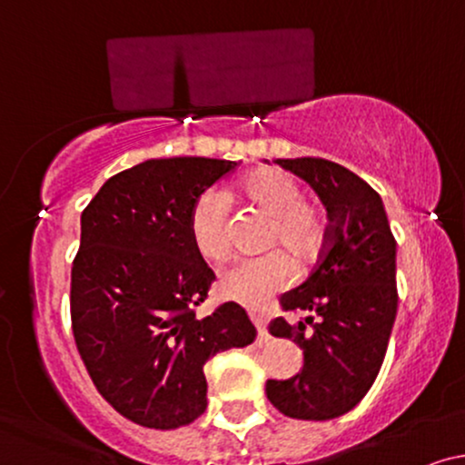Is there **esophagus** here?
I'll use <instances>...</instances> for the list:
<instances>
[{
	"instance_id": "1",
	"label": "esophagus",
	"mask_w": 465,
	"mask_h": 465,
	"mask_svg": "<svg viewBox=\"0 0 465 465\" xmlns=\"http://www.w3.org/2000/svg\"><path fill=\"white\" fill-rule=\"evenodd\" d=\"M253 325H255V330H258V341H255V343L262 348V345L269 343V330H266L264 319H260V317H253Z\"/></svg>"
}]
</instances>
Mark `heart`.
I'll return each instance as SVG.
<instances>
[{
	"label": "heart",
	"mask_w": 465,
	"mask_h": 465,
	"mask_svg": "<svg viewBox=\"0 0 465 465\" xmlns=\"http://www.w3.org/2000/svg\"><path fill=\"white\" fill-rule=\"evenodd\" d=\"M240 196L269 216L266 247H280L260 258L240 260L218 280V295L244 308H262L295 280L297 266L317 258L328 240V218L317 203L302 196V185L280 170H258L240 183ZM190 240L201 258L221 262L232 247L229 201L221 190H207L190 212ZM285 251L282 252L281 249Z\"/></svg>",
	"instance_id": "heart-1"
}]
</instances>
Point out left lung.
Wrapping results in <instances>:
<instances>
[{"label": "left lung", "instance_id": "8db88e82", "mask_svg": "<svg viewBox=\"0 0 465 465\" xmlns=\"http://www.w3.org/2000/svg\"><path fill=\"white\" fill-rule=\"evenodd\" d=\"M312 185L328 210V242L302 286L282 295L273 336L303 350L288 381L266 382L271 404L295 420H332L365 398L381 371L398 311L396 238L385 205L367 181L322 157L277 159Z\"/></svg>", "mask_w": 465, "mask_h": 465}]
</instances>
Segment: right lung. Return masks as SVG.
Returning <instances> with one entry per match:
<instances>
[{"instance_id":"add662e5","label":"right lung","mask_w":465,"mask_h":465,"mask_svg":"<svg viewBox=\"0 0 465 465\" xmlns=\"http://www.w3.org/2000/svg\"><path fill=\"white\" fill-rule=\"evenodd\" d=\"M236 162L170 157L122 170L80 216L72 266L74 341L95 389L146 429H179L207 407L203 365L255 328L227 302L207 317L214 271L190 240V212Z\"/></svg>"}]
</instances>
